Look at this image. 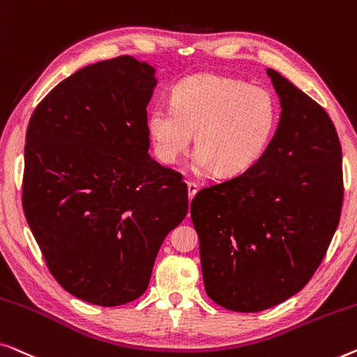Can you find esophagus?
<instances>
[{"mask_svg":"<svg viewBox=\"0 0 357 357\" xmlns=\"http://www.w3.org/2000/svg\"><path fill=\"white\" fill-rule=\"evenodd\" d=\"M195 194H197V184L192 183V181H189V183H188V195H189V199H194Z\"/></svg>","mask_w":357,"mask_h":357,"instance_id":"1","label":"esophagus"}]
</instances>
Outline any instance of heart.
Listing matches in <instances>:
<instances>
[{
	"label": "heart",
	"mask_w": 357,
	"mask_h": 357,
	"mask_svg": "<svg viewBox=\"0 0 357 357\" xmlns=\"http://www.w3.org/2000/svg\"><path fill=\"white\" fill-rule=\"evenodd\" d=\"M173 108L153 107L147 134L155 157L172 165L194 140L192 168L220 176H239L255 167L272 144L278 108L267 90L239 79L197 74L173 89Z\"/></svg>",
	"instance_id": "obj_1"
}]
</instances>
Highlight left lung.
Listing matches in <instances>:
<instances>
[{
	"mask_svg": "<svg viewBox=\"0 0 357 357\" xmlns=\"http://www.w3.org/2000/svg\"><path fill=\"white\" fill-rule=\"evenodd\" d=\"M267 74L281 107L268 150L190 202L205 291L234 312H260L299 293L324 260L343 205L341 145L327 112L280 73Z\"/></svg>",
	"mask_w": 357,
	"mask_h": 357,
	"instance_id": "left-lung-1",
	"label": "left lung"
}]
</instances>
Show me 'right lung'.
I'll list each match as a JSON object with an SVG mask.
<instances>
[{
    "mask_svg": "<svg viewBox=\"0 0 357 357\" xmlns=\"http://www.w3.org/2000/svg\"><path fill=\"white\" fill-rule=\"evenodd\" d=\"M155 68L132 56L85 66L30 118L22 207L50 272L90 304L147 289L163 239L188 213L181 174L150 158Z\"/></svg>",
    "mask_w": 357,
    "mask_h": 357,
    "instance_id": "obj_1",
    "label": "right lung"
}]
</instances>
